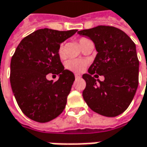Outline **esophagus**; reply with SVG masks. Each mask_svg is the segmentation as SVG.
<instances>
[{"label":"esophagus","instance_id":"34e87169","mask_svg":"<svg viewBox=\"0 0 147 147\" xmlns=\"http://www.w3.org/2000/svg\"><path fill=\"white\" fill-rule=\"evenodd\" d=\"M81 76H81L80 74H75V77H76V78H80Z\"/></svg>","mask_w":147,"mask_h":147}]
</instances>
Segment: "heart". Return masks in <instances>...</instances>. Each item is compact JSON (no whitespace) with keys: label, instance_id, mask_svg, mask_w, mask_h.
Listing matches in <instances>:
<instances>
[{"label":"heart","instance_id":"b5f03b06","mask_svg":"<svg viewBox=\"0 0 147 147\" xmlns=\"http://www.w3.org/2000/svg\"><path fill=\"white\" fill-rule=\"evenodd\" d=\"M91 42V40L87 38H81L79 39V45L81 48L84 46L86 44ZM58 54L60 58H64L65 57V49H64V45H61L59 48L58 50ZM87 65V62L83 60H80V59H76V60H68L65 64V66L68 70L74 71V72H81L82 71L85 67Z\"/></svg>","mask_w":147,"mask_h":147}]
</instances>
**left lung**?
<instances>
[{"mask_svg":"<svg viewBox=\"0 0 147 147\" xmlns=\"http://www.w3.org/2000/svg\"><path fill=\"white\" fill-rule=\"evenodd\" d=\"M77 34L92 40L98 52L88 73L82 76L87 83L82 92L84 100L101 115H119L133 100L139 83L135 43L125 32L110 26H98ZM98 74L105 76L103 82L95 79Z\"/></svg>","mask_w":147,"mask_h":147,"instance_id":"left-lung-1","label":"left lung"}]
</instances>
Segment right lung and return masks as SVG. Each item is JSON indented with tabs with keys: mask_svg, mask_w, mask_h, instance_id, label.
<instances>
[{
	"mask_svg": "<svg viewBox=\"0 0 147 147\" xmlns=\"http://www.w3.org/2000/svg\"><path fill=\"white\" fill-rule=\"evenodd\" d=\"M77 30L38 29L25 37L11 60L10 82L17 102L27 117L39 123L49 122L63 112L75 76L65 70L58 50L60 44ZM49 73L58 74L49 81Z\"/></svg>",
	"mask_w": 147,
	"mask_h": 147,
	"instance_id": "right-lung-1",
	"label": "right lung"
}]
</instances>
